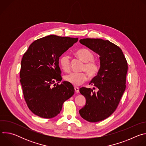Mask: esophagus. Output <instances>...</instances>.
<instances>
[{
	"label": "esophagus",
	"instance_id": "1",
	"mask_svg": "<svg viewBox=\"0 0 146 146\" xmlns=\"http://www.w3.org/2000/svg\"><path fill=\"white\" fill-rule=\"evenodd\" d=\"M74 90H75L76 92H77V93L79 92V88L78 87H74Z\"/></svg>",
	"mask_w": 146,
	"mask_h": 146
}]
</instances>
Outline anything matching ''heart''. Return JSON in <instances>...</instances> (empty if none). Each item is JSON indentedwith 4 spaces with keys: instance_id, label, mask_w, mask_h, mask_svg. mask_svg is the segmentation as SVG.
Segmentation results:
<instances>
[{
    "instance_id": "obj_1",
    "label": "heart",
    "mask_w": 146,
    "mask_h": 146,
    "mask_svg": "<svg viewBox=\"0 0 146 146\" xmlns=\"http://www.w3.org/2000/svg\"><path fill=\"white\" fill-rule=\"evenodd\" d=\"M77 56L84 62L82 70H85L90 77H95L98 73L100 66L98 62L94 60V54L87 49H81L76 52ZM59 65L62 69L68 72L70 69V56L67 54L62 55L59 59ZM64 79L70 84L74 86L81 84L87 79V75L85 72H71L64 77Z\"/></svg>"
}]
</instances>
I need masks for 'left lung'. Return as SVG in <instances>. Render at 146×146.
Wrapping results in <instances>:
<instances>
[{"mask_svg":"<svg viewBox=\"0 0 146 146\" xmlns=\"http://www.w3.org/2000/svg\"><path fill=\"white\" fill-rule=\"evenodd\" d=\"M79 41L99 55V71L90 82L97 91L86 87L79 90L86 99L79 110L81 117L96 122L107 118L117 109L126 88L128 64L121 49L108 40L87 38Z\"/></svg>","mask_w":146,"mask_h":146,"instance_id":"left-lung-1","label":"left lung"}]
</instances>
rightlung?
Listing matches in <instances>:
<instances>
[{
    "label": "right lung",
    "mask_w": 146,
    "mask_h": 146,
    "mask_svg": "<svg viewBox=\"0 0 146 146\" xmlns=\"http://www.w3.org/2000/svg\"><path fill=\"white\" fill-rule=\"evenodd\" d=\"M78 41V38L49 35L35 40L24 54L20 82L28 107L35 115L51 118L74 93L72 84L62 80L59 57Z\"/></svg>",
    "instance_id": "1"
}]
</instances>
